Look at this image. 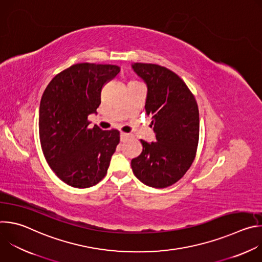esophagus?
Returning a JSON list of instances; mask_svg holds the SVG:
<instances>
[{"instance_id": "34e87169", "label": "esophagus", "mask_w": 262, "mask_h": 262, "mask_svg": "<svg viewBox=\"0 0 262 262\" xmlns=\"http://www.w3.org/2000/svg\"><path fill=\"white\" fill-rule=\"evenodd\" d=\"M127 138H129V134H126V133H121V134H120V140H121V142H124Z\"/></svg>"}]
</instances>
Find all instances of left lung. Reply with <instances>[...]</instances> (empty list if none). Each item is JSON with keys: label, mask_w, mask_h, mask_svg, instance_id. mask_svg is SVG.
I'll return each mask as SVG.
<instances>
[{"label": "left lung", "mask_w": 262, "mask_h": 262, "mask_svg": "<svg viewBox=\"0 0 262 262\" xmlns=\"http://www.w3.org/2000/svg\"><path fill=\"white\" fill-rule=\"evenodd\" d=\"M134 71L147 85L146 114L156 142L141 140L143 150L132 160L135 176L144 184L164 189L177 182L193 164L199 141V110L185 83L170 69L134 63Z\"/></svg>", "instance_id": "1"}]
</instances>
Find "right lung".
I'll return each mask as SVG.
<instances>
[{
    "mask_svg": "<svg viewBox=\"0 0 262 262\" xmlns=\"http://www.w3.org/2000/svg\"><path fill=\"white\" fill-rule=\"evenodd\" d=\"M119 71L117 65L74 64L58 73L42 94L38 123L42 152L55 174L73 188L98 183L119 144L117 129L88 127L102 87Z\"/></svg>",
    "mask_w": 262,
    "mask_h": 262,
    "instance_id": "1",
    "label": "right lung"
}]
</instances>
